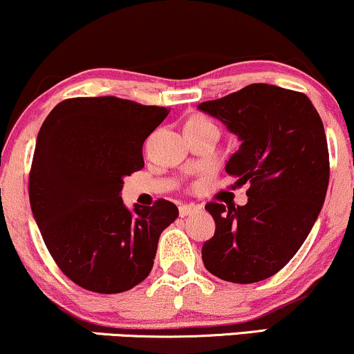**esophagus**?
<instances>
[{
  "label": "esophagus",
  "mask_w": 354,
  "mask_h": 354,
  "mask_svg": "<svg viewBox=\"0 0 354 354\" xmlns=\"http://www.w3.org/2000/svg\"><path fill=\"white\" fill-rule=\"evenodd\" d=\"M196 211H200V206H196V205H181L180 206V216L181 218L189 216V214L196 213Z\"/></svg>",
  "instance_id": "esophagus-1"
}]
</instances>
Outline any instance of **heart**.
Instances as JSON below:
<instances>
[{
    "mask_svg": "<svg viewBox=\"0 0 354 354\" xmlns=\"http://www.w3.org/2000/svg\"><path fill=\"white\" fill-rule=\"evenodd\" d=\"M205 121H208V120H206V118L196 116V118H193V120H191V121H189V123H205Z\"/></svg>",
    "mask_w": 354,
    "mask_h": 354,
    "instance_id": "1",
    "label": "heart"
}]
</instances>
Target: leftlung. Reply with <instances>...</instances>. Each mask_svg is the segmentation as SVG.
Listing matches in <instances>:
<instances>
[{
	"label": "left lung",
	"instance_id": "1",
	"mask_svg": "<svg viewBox=\"0 0 354 354\" xmlns=\"http://www.w3.org/2000/svg\"><path fill=\"white\" fill-rule=\"evenodd\" d=\"M198 109L238 136L226 173L250 186L245 206L206 205L216 230L203 245V263L225 281H263L293 258L323 208L330 181L323 121L306 95L266 83Z\"/></svg>",
	"mask_w": 354,
	"mask_h": 354
}]
</instances>
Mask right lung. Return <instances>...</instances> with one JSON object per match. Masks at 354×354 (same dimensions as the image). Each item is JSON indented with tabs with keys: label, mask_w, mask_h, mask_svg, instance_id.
Listing matches in <instances>:
<instances>
[{
	"label": "right lung",
	"mask_w": 354,
	"mask_h": 354,
	"mask_svg": "<svg viewBox=\"0 0 354 354\" xmlns=\"http://www.w3.org/2000/svg\"><path fill=\"white\" fill-rule=\"evenodd\" d=\"M168 116L115 96L53 108L36 138L30 203L48 251L71 281L123 293L153 268L158 239L178 218L171 201L126 208L124 176L145 166L143 143Z\"/></svg>",
	"instance_id": "1"
}]
</instances>
